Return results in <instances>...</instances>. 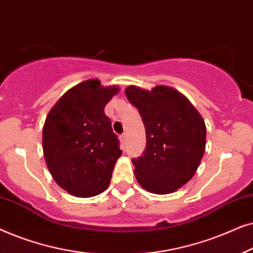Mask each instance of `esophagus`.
<instances>
[{
	"label": "esophagus",
	"instance_id": "esophagus-1",
	"mask_svg": "<svg viewBox=\"0 0 253 253\" xmlns=\"http://www.w3.org/2000/svg\"><path fill=\"white\" fill-rule=\"evenodd\" d=\"M120 139H121V141H122V143H126V133L121 134Z\"/></svg>",
	"mask_w": 253,
	"mask_h": 253
}]
</instances>
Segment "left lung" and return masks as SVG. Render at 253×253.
<instances>
[{"label":"left lung","instance_id":"obj_1","mask_svg":"<svg viewBox=\"0 0 253 253\" xmlns=\"http://www.w3.org/2000/svg\"><path fill=\"white\" fill-rule=\"evenodd\" d=\"M129 101L139 110L146 130V148L133 159L143 189L168 195L196 174L206 146V126L195 106L177 89L157 85L151 91L130 85Z\"/></svg>","mask_w":253,"mask_h":253}]
</instances>
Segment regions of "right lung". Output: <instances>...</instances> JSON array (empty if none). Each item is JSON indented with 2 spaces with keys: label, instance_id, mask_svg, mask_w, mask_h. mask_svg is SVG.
I'll use <instances>...</instances> for the list:
<instances>
[{
  "label": "right lung",
  "instance_id": "add662e5",
  "mask_svg": "<svg viewBox=\"0 0 253 253\" xmlns=\"http://www.w3.org/2000/svg\"><path fill=\"white\" fill-rule=\"evenodd\" d=\"M119 92L115 85L87 79L68 89L48 113L44 160L55 182L72 196L88 198L108 188L122 151L105 106Z\"/></svg>",
  "mask_w": 253,
  "mask_h": 253
}]
</instances>
